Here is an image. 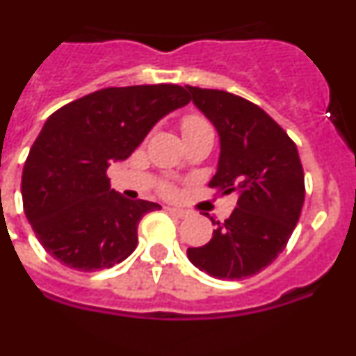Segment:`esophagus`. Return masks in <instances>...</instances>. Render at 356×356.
I'll return each instance as SVG.
<instances>
[{
	"label": "esophagus",
	"instance_id": "34e87169",
	"mask_svg": "<svg viewBox=\"0 0 356 356\" xmlns=\"http://www.w3.org/2000/svg\"><path fill=\"white\" fill-rule=\"evenodd\" d=\"M167 210L170 213H175V216H177V217H181V219H182V217L188 216V212H186L184 209H177V207H167Z\"/></svg>",
	"mask_w": 356,
	"mask_h": 356
}]
</instances>
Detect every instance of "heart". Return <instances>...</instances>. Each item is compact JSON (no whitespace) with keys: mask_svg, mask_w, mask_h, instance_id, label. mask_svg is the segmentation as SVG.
<instances>
[{"mask_svg":"<svg viewBox=\"0 0 356 356\" xmlns=\"http://www.w3.org/2000/svg\"><path fill=\"white\" fill-rule=\"evenodd\" d=\"M181 129H182V136H193V134H200V132H209L210 125L207 123L205 118H202L200 115H188L182 118L181 123ZM168 191V188H165Z\"/></svg>","mask_w":356,"mask_h":356,"instance_id":"obj_1","label":"heart"}]
</instances>
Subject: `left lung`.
Returning a JSON list of instances; mask_svg holds the SVG:
<instances>
[{
	"label": "left lung",
	"instance_id": "8db88e82",
	"mask_svg": "<svg viewBox=\"0 0 356 356\" xmlns=\"http://www.w3.org/2000/svg\"><path fill=\"white\" fill-rule=\"evenodd\" d=\"M193 104L219 134L210 188L236 195V209L188 259L203 273L241 280L264 270L287 245L305 203V172L296 144L259 106L222 90L186 85Z\"/></svg>",
	"mask_w": 356,
	"mask_h": 356
}]
</instances>
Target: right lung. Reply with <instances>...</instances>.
Here are the masks:
<instances>
[{
  "instance_id": "add662e5",
  "label": "right lung",
  "mask_w": 356,
  "mask_h": 356,
  "mask_svg": "<svg viewBox=\"0 0 356 356\" xmlns=\"http://www.w3.org/2000/svg\"><path fill=\"white\" fill-rule=\"evenodd\" d=\"M188 102L179 85L111 86L69 102L44 122L24 163L22 202L51 257L72 270L99 271L136 250L139 220L161 207L116 193L106 170Z\"/></svg>"
}]
</instances>
